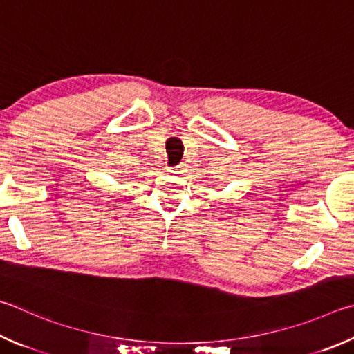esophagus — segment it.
<instances>
[{"label": "esophagus", "mask_w": 354, "mask_h": 354, "mask_svg": "<svg viewBox=\"0 0 354 354\" xmlns=\"http://www.w3.org/2000/svg\"><path fill=\"white\" fill-rule=\"evenodd\" d=\"M169 171H171V173H184L185 165L179 164V165H175V167H169Z\"/></svg>", "instance_id": "esophagus-1"}]
</instances>
